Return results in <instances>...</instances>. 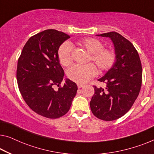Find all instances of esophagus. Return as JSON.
Returning <instances> with one entry per match:
<instances>
[{
    "instance_id": "esophagus-1",
    "label": "esophagus",
    "mask_w": 154,
    "mask_h": 154,
    "mask_svg": "<svg viewBox=\"0 0 154 154\" xmlns=\"http://www.w3.org/2000/svg\"><path fill=\"white\" fill-rule=\"evenodd\" d=\"M84 86V85L83 84H77V87H78V88H82V87Z\"/></svg>"
}]
</instances>
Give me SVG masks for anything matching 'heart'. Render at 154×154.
I'll use <instances>...</instances> for the list:
<instances>
[{
	"label": "heart",
	"mask_w": 154,
	"mask_h": 154,
	"mask_svg": "<svg viewBox=\"0 0 154 154\" xmlns=\"http://www.w3.org/2000/svg\"><path fill=\"white\" fill-rule=\"evenodd\" d=\"M80 46L91 53L88 61L97 66L100 71L111 68L116 59V54L113 50L105 49L100 41L94 38H84L78 42ZM72 43L66 41L60 45L58 50V57L61 65L67 67L72 62ZM97 74V69L92 63L86 65H75L67 70L66 75L71 81L77 84H85Z\"/></svg>",
	"instance_id": "heart-1"
}]
</instances>
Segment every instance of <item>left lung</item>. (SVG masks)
I'll return each mask as SVG.
<instances>
[{
	"label": "left lung",
	"instance_id": "left-lung-1",
	"mask_svg": "<svg viewBox=\"0 0 154 154\" xmlns=\"http://www.w3.org/2000/svg\"><path fill=\"white\" fill-rule=\"evenodd\" d=\"M113 41L116 59L111 69L98 79L105 88L93 86L95 93L90 102L93 114L104 121L121 118L129 111L141 88L143 69L138 52L134 45L118 32L98 34Z\"/></svg>",
	"mask_w": 154,
	"mask_h": 154
}]
</instances>
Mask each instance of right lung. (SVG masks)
Instances as JSON below:
<instances>
[{"label":"right lung","mask_w":154,"mask_h":154,"mask_svg":"<svg viewBox=\"0 0 154 154\" xmlns=\"http://www.w3.org/2000/svg\"><path fill=\"white\" fill-rule=\"evenodd\" d=\"M68 34L49 29L30 37L18 60L17 79L20 93L28 106L41 116L56 119L68 113L76 95L77 84L66 79L58 50ZM59 87L58 89L55 87Z\"/></svg>","instance_id":"right-lung-1"}]
</instances>
